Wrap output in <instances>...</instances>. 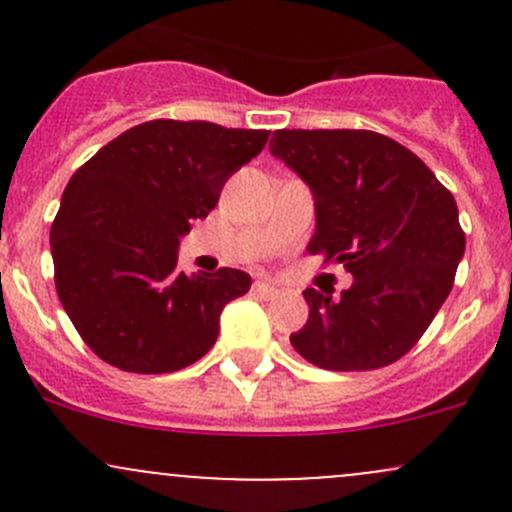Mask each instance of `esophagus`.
Listing matches in <instances>:
<instances>
[{"mask_svg":"<svg viewBox=\"0 0 512 512\" xmlns=\"http://www.w3.org/2000/svg\"><path fill=\"white\" fill-rule=\"evenodd\" d=\"M252 289H255V292L260 294V297H265V299H275L277 294H280L277 285H272V282H267V280H257L255 285H252Z\"/></svg>","mask_w":512,"mask_h":512,"instance_id":"esophagus-1","label":"esophagus"}]
</instances>
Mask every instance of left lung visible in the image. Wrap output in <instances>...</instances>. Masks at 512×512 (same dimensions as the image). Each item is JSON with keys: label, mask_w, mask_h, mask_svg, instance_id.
<instances>
[{"label": "left lung", "mask_w": 512, "mask_h": 512, "mask_svg": "<svg viewBox=\"0 0 512 512\" xmlns=\"http://www.w3.org/2000/svg\"><path fill=\"white\" fill-rule=\"evenodd\" d=\"M270 153L314 195L309 255L339 262L352 287L304 289L309 319L289 337L309 364L369 371L423 337L466 250L451 190L421 158L374 131H275Z\"/></svg>", "instance_id": "1"}]
</instances>
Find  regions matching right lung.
<instances>
[{
    "label": "right lung",
    "instance_id": "right-lung-1",
    "mask_svg": "<svg viewBox=\"0 0 512 512\" xmlns=\"http://www.w3.org/2000/svg\"><path fill=\"white\" fill-rule=\"evenodd\" d=\"M270 131L208 121L128 128L66 185L51 225L54 282L98 359L133 374H168L210 352L220 312L252 285L242 270L188 277L180 237L208 218L235 170Z\"/></svg>",
    "mask_w": 512,
    "mask_h": 512
}]
</instances>
